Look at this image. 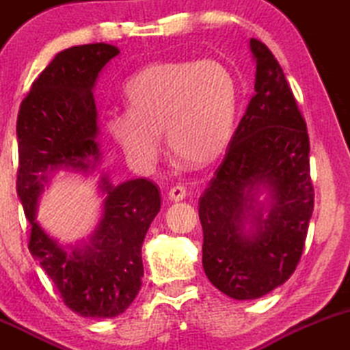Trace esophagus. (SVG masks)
Returning <instances> with one entry per match:
<instances>
[{
    "mask_svg": "<svg viewBox=\"0 0 350 350\" xmlns=\"http://www.w3.org/2000/svg\"><path fill=\"white\" fill-rule=\"evenodd\" d=\"M187 196V188L183 185H175L170 188V191H168V198L172 200V202H180V200H183Z\"/></svg>",
    "mask_w": 350,
    "mask_h": 350,
    "instance_id": "obj_1",
    "label": "esophagus"
}]
</instances>
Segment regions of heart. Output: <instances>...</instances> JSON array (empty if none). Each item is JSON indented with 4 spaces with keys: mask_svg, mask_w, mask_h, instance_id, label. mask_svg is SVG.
I'll list each match as a JSON object with an SVG mask.
<instances>
[{
    "mask_svg": "<svg viewBox=\"0 0 350 350\" xmlns=\"http://www.w3.org/2000/svg\"><path fill=\"white\" fill-rule=\"evenodd\" d=\"M129 112L105 120L109 135L135 167L159 160L165 133L170 154L188 167H206L225 152L238 107V81L217 59L145 66L125 82Z\"/></svg>",
    "mask_w": 350,
    "mask_h": 350,
    "instance_id": "1",
    "label": "heart"
}]
</instances>
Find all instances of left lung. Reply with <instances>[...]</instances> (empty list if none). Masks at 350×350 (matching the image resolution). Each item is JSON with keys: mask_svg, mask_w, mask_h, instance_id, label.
I'll list each match as a JSON object with an SVG mask.
<instances>
[{"mask_svg": "<svg viewBox=\"0 0 350 350\" xmlns=\"http://www.w3.org/2000/svg\"><path fill=\"white\" fill-rule=\"evenodd\" d=\"M254 94L223 162L200 196L203 269L233 299H258L291 278L314 210L306 120L280 62L250 41ZM269 188L270 208L257 202Z\"/></svg>", "mask_w": 350, "mask_h": 350, "instance_id": "obj_1", "label": "left lung"}]
</instances>
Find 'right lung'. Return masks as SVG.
Segmentation results:
<instances>
[{
  "instance_id": "1",
  "label": "right lung",
  "mask_w": 350,
  "mask_h": 350,
  "mask_svg": "<svg viewBox=\"0 0 350 350\" xmlns=\"http://www.w3.org/2000/svg\"><path fill=\"white\" fill-rule=\"evenodd\" d=\"M120 51L105 42L74 46L54 56L21 102L16 122V190L31 223L27 248L82 317H116L140 291L142 243L160 211V190L147 178L113 187L100 178L104 215L88 245L66 250L36 221V203L54 168L94 170L99 160L97 76Z\"/></svg>"
}]
</instances>
